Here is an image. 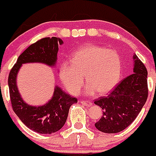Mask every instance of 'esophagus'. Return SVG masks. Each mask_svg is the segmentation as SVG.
Wrapping results in <instances>:
<instances>
[{
    "instance_id": "34e87169",
    "label": "esophagus",
    "mask_w": 156,
    "mask_h": 156,
    "mask_svg": "<svg viewBox=\"0 0 156 156\" xmlns=\"http://www.w3.org/2000/svg\"><path fill=\"white\" fill-rule=\"evenodd\" d=\"M81 103L84 106H87V107H90L92 105V102L90 101H87V100H82L81 101Z\"/></svg>"
}]
</instances>
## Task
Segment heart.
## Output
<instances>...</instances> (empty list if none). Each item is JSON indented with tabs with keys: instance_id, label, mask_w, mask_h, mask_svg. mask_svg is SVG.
Listing matches in <instances>:
<instances>
[{
	"instance_id": "1",
	"label": "heart",
	"mask_w": 156,
	"mask_h": 156,
	"mask_svg": "<svg viewBox=\"0 0 156 156\" xmlns=\"http://www.w3.org/2000/svg\"><path fill=\"white\" fill-rule=\"evenodd\" d=\"M71 62H64L59 69L61 81L69 93L76 95L85 82L86 93L104 94L115 88L122 75V59L118 52L97 45L83 46L72 54Z\"/></svg>"
}]
</instances>
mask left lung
<instances>
[{"mask_svg": "<svg viewBox=\"0 0 156 156\" xmlns=\"http://www.w3.org/2000/svg\"><path fill=\"white\" fill-rule=\"evenodd\" d=\"M134 59V74L121 81L108 95L94 100V104L103 110L95 123L98 131L108 134L123 131L134 122L147 99V70L136 55Z\"/></svg>", "mask_w": 156, "mask_h": 156, "instance_id": "1", "label": "left lung"}]
</instances>
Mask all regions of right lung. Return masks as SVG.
I'll use <instances>...</instances> for the list:
<instances>
[{
	"label": "right lung",
	"instance_id": "add662e5",
	"mask_svg": "<svg viewBox=\"0 0 156 156\" xmlns=\"http://www.w3.org/2000/svg\"><path fill=\"white\" fill-rule=\"evenodd\" d=\"M61 39L52 37H44L30 45L19 56L9 74L8 83L12 110L28 128L40 134H51L59 131L66 121L69 107L78 102V99L65 93L56 87L53 98L41 107L29 106L20 96L16 84L17 72L23 63L43 62L55 65L58 45Z\"/></svg>",
	"mask_w": 156,
	"mask_h": 156
}]
</instances>
